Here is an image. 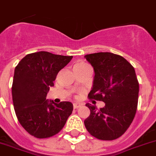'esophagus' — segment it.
<instances>
[{
	"label": "esophagus",
	"mask_w": 156,
	"mask_h": 156,
	"mask_svg": "<svg viewBox=\"0 0 156 156\" xmlns=\"http://www.w3.org/2000/svg\"><path fill=\"white\" fill-rule=\"evenodd\" d=\"M79 107H81V105L79 103H74L73 104V108H78Z\"/></svg>",
	"instance_id": "obj_1"
}]
</instances>
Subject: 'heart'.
<instances>
[{
    "label": "heart",
    "instance_id": "obj_1",
    "mask_svg": "<svg viewBox=\"0 0 156 156\" xmlns=\"http://www.w3.org/2000/svg\"><path fill=\"white\" fill-rule=\"evenodd\" d=\"M88 65L87 63H85L83 62H78L76 64L74 65V68H85V67H88Z\"/></svg>",
    "mask_w": 156,
    "mask_h": 156
}]
</instances>
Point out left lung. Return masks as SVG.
Listing matches in <instances>:
<instances>
[{
  "mask_svg": "<svg viewBox=\"0 0 156 156\" xmlns=\"http://www.w3.org/2000/svg\"><path fill=\"white\" fill-rule=\"evenodd\" d=\"M94 71L88 98L101 100L99 110L87 104L90 115L84 125L91 135L102 140H113L124 134L137 110L139 83L133 66L119 55L97 52L85 56Z\"/></svg>",
  "mask_w": 156,
  "mask_h": 156,
  "instance_id": "8db88e82",
  "label": "left lung"
}]
</instances>
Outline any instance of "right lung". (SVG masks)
<instances>
[{
    "instance_id": "add662e5",
    "label": "right lung",
    "mask_w": 156,
    "mask_h": 156,
    "mask_svg": "<svg viewBox=\"0 0 156 156\" xmlns=\"http://www.w3.org/2000/svg\"><path fill=\"white\" fill-rule=\"evenodd\" d=\"M72 58L41 51L27 54L16 67L12 88L14 109L20 124L34 137L58 134L71 115V102L55 104L46 97L58 72Z\"/></svg>"
}]
</instances>
